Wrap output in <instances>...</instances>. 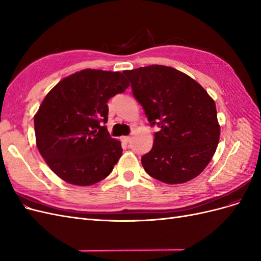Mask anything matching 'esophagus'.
<instances>
[{"label":"esophagus","instance_id":"esophagus-1","mask_svg":"<svg viewBox=\"0 0 261 261\" xmlns=\"http://www.w3.org/2000/svg\"><path fill=\"white\" fill-rule=\"evenodd\" d=\"M121 139H122L123 143H126V144L129 143V141H130V137L129 136H123Z\"/></svg>","mask_w":261,"mask_h":261}]
</instances>
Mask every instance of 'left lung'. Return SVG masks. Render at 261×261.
Wrapping results in <instances>:
<instances>
[{
    "label": "left lung",
    "mask_w": 261,
    "mask_h": 261,
    "mask_svg": "<svg viewBox=\"0 0 261 261\" xmlns=\"http://www.w3.org/2000/svg\"><path fill=\"white\" fill-rule=\"evenodd\" d=\"M133 94L154 133L152 149L141 156L150 176L181 184L207 167L220 138L215 101L188 75L163 65L124 70Z\"/></svg>",
    "instance_id": "obj_1"
}]
</instances>
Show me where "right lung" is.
<instances>
[{
	"label": "right lung",
	"mask_w": 261,
	"mask_h": 261,
	"mask_svg": "<svg viewBox=\"0 0 261 261\" xmlns=\"http://www.w3.org/2000/svg\"><path fill=\"white\" fill-rule=\"evenodd\" d=\"M128 86L123 73L84 69L46 94L34 118L36 143L60 178L89 186L112 172L123 149L105 126L107 103Z\"/></svg>",
	"instance_id": "1"
}]
</instances>
